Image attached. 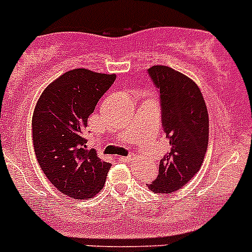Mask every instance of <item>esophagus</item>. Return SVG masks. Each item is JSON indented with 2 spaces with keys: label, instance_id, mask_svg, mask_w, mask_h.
Listing matches in <instances>:
<instances>
[{
  "label": "esophagus",
  "instance_id": "obj_1",
  "mask_svg": "<svg viewBox=\"0 0 252 252\" xmlns=\"http://www.w3.org/2000/svg\"><path fill=\"white\" fill-rule=\"evenodd\" d=\"M133 159H134V155H129V157H120L119 158V160L120 161H130V160H133Z\"/></svg>",
  "mask_w": 252,
  "mask_h": 252
}]
</instances>
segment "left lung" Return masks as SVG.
<instances>
[{"label": "left lung", "mask_w": 252, "mask_h": 252, "mask_svg": "<svg viewBox=\"0 0 252 252\" xmlns=\"http://www.w3.org/2000/svg\"><path fill=\"white\" fill-rule=\"evenodd\" d=\"M149 76L160 93L161 124L171 150L159 164L158 177L147 188L171 194L185 186L200 169L208 146V111L193 80L167 66H153Z\"/></svg>", "instance_id": "obj_1"}]
</instances>
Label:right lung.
<instances>
[{"label": "right lung", "mask_w": 252, "mask_h": 252, "mask_svg": "<svg viewBox=\"0 0 252 252\" xmlns=\"http://www.w3.org/2000/svg\"><path fill=\"white\" fill-rule=\"evenodd\" d=\"M116 75L87 68L67 71L45 88L32 118V138L38 165L62 194L88 199L101 191L111 167L87 150L88 118Z\"/></svg>", "instance_id": "1"}]
</instances>
